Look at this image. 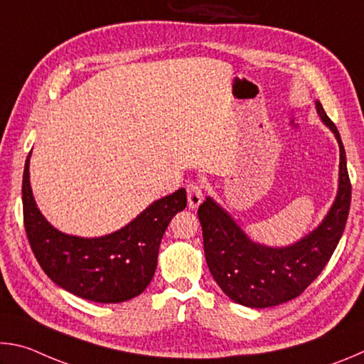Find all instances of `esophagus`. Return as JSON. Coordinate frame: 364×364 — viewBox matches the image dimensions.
Segmentation results:
<instances>
[{
	"label": "esophagus",
	"instance_id": "esophagus-1",
	"mask_svg": "<svg viewBox=\"0 0 364 364\" xmlns=\"http://www.w3.org/2000/svg\"><path fill=\"white\" fill-rule=\"evenodd\" d=\"M188 205L189 208H197L200 205V202L204 200V186L199 183H189L188 184Z\"/></svg>",
	"mask_w": 364,
	"mask_h": 364
}]
</instances>
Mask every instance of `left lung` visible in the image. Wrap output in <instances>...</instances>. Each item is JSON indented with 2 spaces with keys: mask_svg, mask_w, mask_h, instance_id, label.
Instances as JSON below:
<instances>
[{
  "mask_svg": "<svg viewBox=\"0 0 364 364\" xmlns=\"http://www.w3.org/2000/svg\"><path fill=\"white\" fill-rule=\"evenodd\" d=\"M316 110L336 134L341 164L336 200L315 231L287 247H267L250 241L236 221L210 197L197 210L208 269L221 291L236 304L267 308L299 297L318 278L341 241L352 202V184L337 127L319 101Z\"/></svg>",
  "mask_w": 364,
  "mask_h": 364,
  "instance_id": "1",
  "label": "left lung"
}]
</instances>
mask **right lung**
<instances>
[{
	"mask_svg": "<svg viewBox=\"0 0 364 364\" xmlns=\"http://www.w3.org/2000/svg\"><path fill=\"white\" fill-rule=\"evenodd\" d=\"M22 180L23 225L35 258L59 287L86 300L119 304L149 286L157 268L160 241L170 220L186 207V189L165 196L132 223L102 237H77L48 223L35 204L28 175Z\"/></svg>",
	"mask_w": 364,
	"mask_h": 364,
	"instance_id": "1",
	"label": "right lung"
}]
</instances>
